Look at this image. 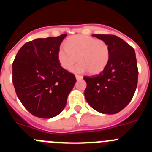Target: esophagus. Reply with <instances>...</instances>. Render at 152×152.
<instances>
[{
	"label": "esophagus",
	"instance_id": "34e87169",
	"mask_svg": "<svg viewBox=\"0 0 152 152\" xmlns=\"http://www.w3.org/2000/svg\"><path fill=\"white\" fill-rule=\"evenodd\" d=\"M75 77H76V79L78 80H81V79L83 78V76H81V75H75Z\"/></svg>",
	"mask_w": 152,
	"mask_h": 152
}]
</instances>
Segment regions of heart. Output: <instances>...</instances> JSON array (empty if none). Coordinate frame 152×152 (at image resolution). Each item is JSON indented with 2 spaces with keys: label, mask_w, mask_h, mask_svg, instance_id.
Instances as JSON below:
<instances>
[{
  "label": "heart",
  "mask_w": 152,
  "mask_h": 152,
  "mask_svg": "<svg viewBox=\"0 0 152 152\" xmlns=\"http://www.w3.org/2000/svg\"><path fill=\"white\" fill-rule=\"evenodd\" d=\"M58 61L64 69L70 71L79 60L75 72L88 71L97 75L105 69L110 58V50L105 41L86 35L71 36L65 42V46H60L57 52Z\"/></svg>",
  "instance_id": "b5f03b06"
}]
</instances>
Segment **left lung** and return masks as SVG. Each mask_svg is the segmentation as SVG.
<instances>
[{
  "mask_svg": "<svg viewBox=\"0 0 152 152\" xmlns=\"http://www.w3.org/2000/svg\"><path fill=\"white\" fill-rule=\"evenodd\" d=\"M110 47V58L101 73L84 76L86 100L94 110L105 114H115L128 105L138 84V67L135 50L114 35L94 34Z\"/></svg>",
  "mask_w": 152,
  "mask_h": 152,
  "instance_id": "obj_1",
  "label": "left lung"
}]
</instances>
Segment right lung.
Listing matches in <instances>:
<instances>
[{"label": "right lung", "instance_id": "right-lung-1", "mask_svg": "<svg viewBox=\"0 0 152 152\" xmlns=\"http://www.w3.org/2000/svg\"><path fill=\"white\" fill-rule=\"evenodd\" d=\"M66 36L28 42L13 62L16 94L23 107L37 117L49 119L58 115L76 82L75 75L58 61V49Z\"/></svg>", "mask_w": 152, "mask_h": 152}]
</instances>
